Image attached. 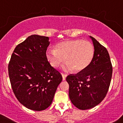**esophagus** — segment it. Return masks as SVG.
Segmentation results:
<instances>
[{"label": "esophagus", "mask_w": 123, "mask_h": 123, "mask_svg": "<svg viewBox=\"0 0 123 123\" xmlns=\"http://www.w3.org/2000/svg\"><path fill=\"white\" fill-rule=\"evenodd\" d=\"M61 74H62V77L63 81H64V80H65V79H66V77L67 76V75L65 74H63V73H61Z\"/></svg>", "instance_id": "obj_1"}]
</instances>
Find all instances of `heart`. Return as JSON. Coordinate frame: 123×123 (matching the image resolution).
Segmentation results:
<instances>
[{
  "instance_id": "b5f03b06",
  "label": "heart",
  "mask_w": 123,
  "mask_h": 123,
  "mask_svg": "<svg viewBox=\"0 0 123 123\" xmlns=\"http://www.w3.org/2000/svg\"><path fill=\"white\" fill-rule=\"evenodd\" d=\"M94 56V48L89 41L70 40L58 44L56 49H48L46 57L53 67H58L65 60L62 68L65 71H82L89 67Z\"/></svg>"
}]
</instances>
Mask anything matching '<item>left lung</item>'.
Segmentation results:
<instances>
[{"label":"left lung","mask_w":123,"mask_h":123,"mask_svg":"<svg viewBox=\"0 0 123 123\" xmlns=\"http://www.w3.org/2000/svg\"><path fill=\"white\" fill-rule=\"evenodd\" d=\"M94 46V56L90 65L77 74L66 78L69 84V97L80 110L92 108L100 104L108 91L112 67L106 48L90 36Z\"/></svg>","instance_id":"left-lung-1"}]
</instances>
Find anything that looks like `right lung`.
Segmentation results:
<instances>
[{
  "label": "right lung",
  "mask_w": 123,
  "mask_h": 123,
  "mask_svg": "<svg viewBox=\"0 0 123 123\" xmlns=\"http://www.w3.org/2000/svg\"><path fill=\"white\" fill-rule=\"evenodd\" d=\"M48 37L34 34L18 44L8 65L12 89L18 101L30 110L43 111L51 105L61 73L46 57Z\"/></svg>",
  "instance_id": "add662e5"
}]
</instances>
